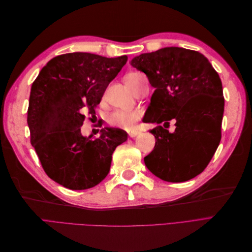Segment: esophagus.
<instances>
[{
    "label": "esophagus",
    "instance_id": "esophagus-1",
    "mask_svg": "<svg viewBox=\"0 0 252 252\" xmlns=\"http://www.w3.org/2000/svg\"><path fill=\"white\" fill-rule=\"evenodd\" d=\"M139 134H140V132H139V131H136V130H131V131H128V135H129V138H131V139L135 138V136H138Z\"/></svg>",
    "mask_w": 252,
    "mask_h": 252
}]
</instances>
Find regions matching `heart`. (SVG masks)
Masks as SVG:
<instances>
[{"instance_id": "heart-1", "label": "heart", "mask_w": 252, "mask_h": 252, "mask_svg": "<svg viewBox=\"0 0 252 252\" xmlns=\"http://www.w3.org/2000/svg\"><path fill=\"white\" fill-rule=\"evenodd\" d=\"M140 75V73H130L126 77L127 86L131 89L132 84L135 78ZM142 117V111L140 110H132V111H125V110H117L109 114L108 123L112 127L123 128L126 130H131L138 123L139 120Z\"/></svg>"}]
</instances>
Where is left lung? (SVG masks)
Instances as JSON below:
<instances>
[{"instance_id": "left-lung-1", "label": "left lung", "mask_w": 252, "mask_h": 252, "mask_svg": "<svg viewBox=\"0 0 252 252\" xmlns=\"http://www.w3.org/2000/svg\"><path fill=\"white\" fill-rule=\"evenodd\" d=\"M156 90L145 113L146 123L175 121V130L157 126L156 145L144 158L151 173L166 182L193 179L207 165L220 141L224 113L222 82L208 59L182 47L142 53L130 62Z\"/></svg>"}]
</instances>
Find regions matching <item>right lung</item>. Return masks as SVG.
<instances>
[{"label":"right lung","instance_id":"right-lung-1","mask_svg":"<svg viewBox=\"0 0 252 252\" xmlns=\"http://www.w3.org/2000/svg\"><path fill=\"white\" fill-rule=\"evenodd\" d=\"M127 56L105 58L88 52L51 59L32 86L27 111L30 142L45 172L68 189L84 190L101 183L110 170L114 149L127 140L118 128L100 136H84L85 111L94 112Z\"/></svg>","mask_w":252,"mask_h":252}]
</instances>
